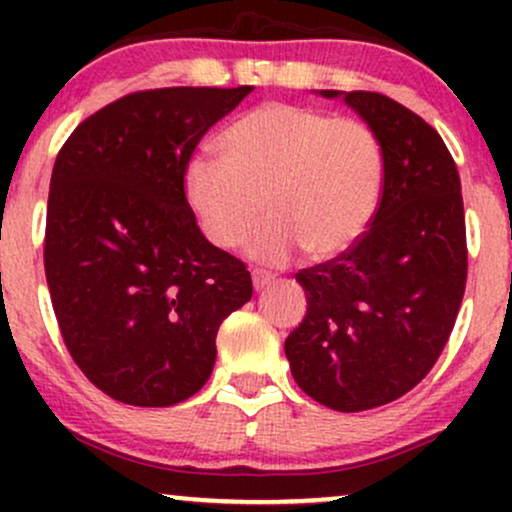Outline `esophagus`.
Here are the masks:
<instances>
[{
    "mask_svg": "<svg viewBox=\"0 0 512 512\" xmlns=\"http://www.w3.org/2000/svg\"><path fill=\"white\" fill-rule=\"evenodd\" d=\"M272 281H274L272 272H264V269H252V286H255V291H262L264 286L272 284Z\"/></svg>",
    "mask_w": 512,
    "mask_h": 512,
    "instance_id": "34e87169",
    "label": "esophagus"
}]
</instances>
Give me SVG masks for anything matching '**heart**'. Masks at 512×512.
Instances as JSON below:
<instances>
[{"mask_svg":"<svg viewBox=\"0 0 512 512\" xmlns=\"http://www.w3.org/2000/svg\"><path fill=\"white\" fill-rule=\"evenodd\" d=\"M219 161L192 158L182 195L211 245L233 250L269 219L248 252L284 264L305 250L332 260L366 233L383 190V151L373 129L291 103L240 115L216 139Z\"/></svg>","mask_w":512,"mask_h":512,"instance_id":"obj_1","label":"heart"}]
</instances>
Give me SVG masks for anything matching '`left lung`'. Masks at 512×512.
I'll return each mask as SVG.
<instances>
[{"label":"left lung","mask_w":512,"mask_h":512,"mask_svg":"<svg viewBox=\"0 0 512 512\" xmlns=\"http://www.w3.org/2000/svg\"><path fill=\"white\" fill-rule=\"evenodd\" d=\"M342 96L383 151V195L368 231L334 260L301 269L308 313L286 337L293 380L337 411L407 395L448 344L467 284L460 175L440 134L373 91Z\"/></svg>","instance_id":"8db88e82"}]
</instances>
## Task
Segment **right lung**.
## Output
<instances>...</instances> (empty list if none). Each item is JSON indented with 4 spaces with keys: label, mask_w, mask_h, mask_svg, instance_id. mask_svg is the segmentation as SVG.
I'll return each mask as SVG.
<instances>
[{
    "label": "right lung",
    "mask_w": 512,
    "mask_h": 512,
    "mask_svg": "<svg viewBox=\"0 0 512 512\" xmlns=\"http://www.w3.org/2000/svg\"><path fill=\"white\" fill-rule=\"evenodd\" d=\"M252 86L137 91L86 117L52 168L45 276L74 363L132 407L207 383L216 332L252 298L245 262L211 245L182 195L207 129Z\"/></svg>",
    "instance_id": "right-lung-1"
}]
</instances>
